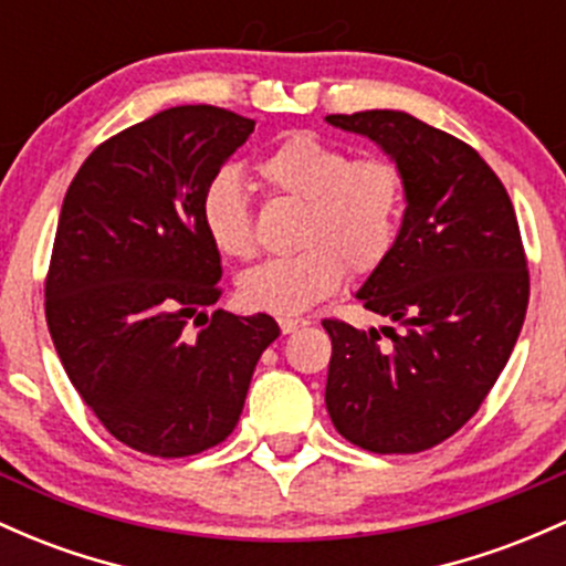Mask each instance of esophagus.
Returning <instances> with one entry per match:
<instances>
[{"mask_svg":"<svg viewBox=\"0 0 566 566\" xmlns=\"http://www.w3.org/2000/svg\"><path fill=\"white\" fill-rule=\"evenodd\" d=\"M306 325H308L306 319H293V316H282V319H279V327H282L284 335L295 333L297 327H306Z\"/></svg>","mask_w":566,"mask_h":566,"instance_id":"esophagus-1","label":"esophagus"}]
</instances>
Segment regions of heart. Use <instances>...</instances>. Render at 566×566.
I'll return each mask as SVG.
<instances>
[{"mask_svg": "<svg viewBox=\"0 0 566 566\" xmlns=\"http://www.w3.org/2000/svg\"><path fill=\"white\" fill-rule=\"evenodd\" d=\"M271 196L301 201L295 244L301 252L244 273L239 297L252 312L295 316L344 284L346 265L357 276L381 269L400 239L406 212L402 171L389 158H352L344 147L295 132L254 166ZM201 222L214 250L233 260L258 252L250 203L233 171H222L201 198Z\"/></svg>", "mask_w": 566, "mask_h": 566, "instance_id": "1", "label": "heart"}]
</instances>
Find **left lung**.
I'll use <instances>...</instances> for the list:
<instances>
[{"mask_svg":"<svg viewBox=\"0 0 566 566\" xmlns=\"http://www.w3.org/2000/svg\"><path fill=\"white\" fill-rule=\"evenodd\" d=\"M376 142L406 182L400 239L357 297L397 327L325 319V406L335 430L374 454H419L470 421L511 357L530 271L511 196L486 160L408 112L327 115Z\"/></svg>","mask_w":566,"mask_h":566,"instance_id":"obj_1","label":"left lung"}]
</instances>
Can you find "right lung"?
<instances>
[{"instance_id": "right-lung-1", "label": "right lung", "mask_w": 566, "mask_h": 566, "mask_svg": "<svg viewBox=\"0 0 566 566\" xmlns=\"http://www.w3.org/2000/svg\"><path fill=\"white\" fill-rule=\"evenodd\" d=\"M252 132L250 117L209 104L164 109L98 145L66 190L48 331L85 406L142 454L222 443L279 335L269 314H207L222 265L201 198Z\"/></svg>"}]
</instances>
